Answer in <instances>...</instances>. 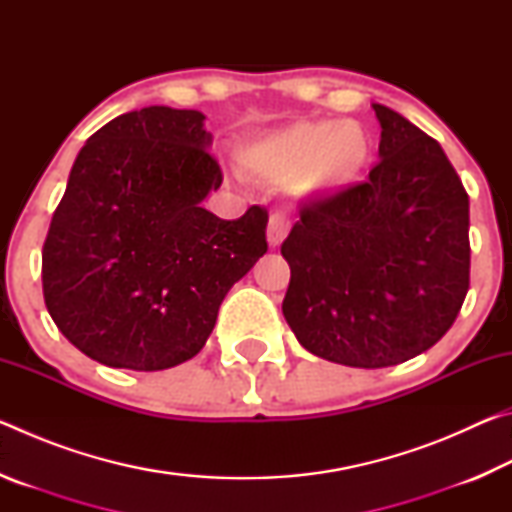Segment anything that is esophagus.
Returning <instances> with one entry per match:
<instances>
[{
  "instance_id": "1",
  "label": "esophagus",
  "mask_w": 512,
  "mask_h": 512,
  "mask_svg": "<svg viewBox=\"0 0 512 512\" xmlns=\"http://www.w3.org/2000/svg\"><path fill=\"white\" fill-rule=\"evenodd\" d=\"M289 232V219L284 214H273L271 221H268V230H266V239L268 244H271L273 248H277L284 241V237H287Z\"/></svg>"
}]
</instances>
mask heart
<instances>
[{
    "label": "heart",
    "mask_w": 512,
    "mask_h": 512,
    "mask_svg": "<svg viewBox=\"0 0 512 512\" xmlns=\"http://www.w3.org/2000/svg\"><path fill=\"white\" fill-rule=\"evenodd\" d=\"M239 158L273 183L293 180L300 198H329L363 178L372 162V140L357 121H293L241 146Z\"/></svg>",
    "instance_id": "heart-1"
}]
</instances>
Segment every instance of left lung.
<instances>
[{
    "label": "left lung",
    "mask_w": 512,
    "mask_h": 512,
    "mask_svg": "<svg viewBox=\"0 0 512 512\" xmlns=\"http://www.w3.org/2000/svg\"><path fill=\"white\" fill-rule=\"evenodd\" d=\"M379 164L366 183L302 205L282 244V314L305 350L388 368L443 339L470 289V198L440 144L372 103Z\"/></svg>",
    "instance_id": "obj_1"
}]
</instances>
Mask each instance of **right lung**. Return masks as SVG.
<instances>
[{
	"label": "right lung",
	"mask_w": 512,
	"mask_h": 512,
	"mask_svg": "<svg viewBox=\"0 0 512 512\" xmlns=\"http://www.w3.org/2000/svg\"><path fill=\"white\" fill-rule=\"evenodd\" d=\"M198 110L149 106L99 128L74 160L42 248L65 339L110 368L167 370L203 350L219 307L266 253L264 207L201 205L223 176Z\"/></svg>",
	"instance_id": "obj_1"
}]
</instances>
